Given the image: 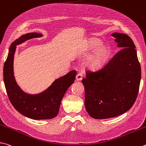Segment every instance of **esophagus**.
I'll use <instances>...</instances> for the list:
<instances>
[{
	"label": "esophagus",
	"mask_w": 146,
	"mask_h": 146,
	"mask_svg": "<svg viewBox=\"0 0 146 146\" xmlns=\"http://www.w3.org/2000/svg\"><path fill=\"white\" fill-rule=\"evenodd\" d=\"M76 80H78V81L82 80V73L77 74V75H76Z\"/></svg>",
	"instance_id": "34e87169"
}]
</instances>
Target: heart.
<instances>
[{
    "label": "heart",
    "mask_w": 146,
    "mask_h": 146,
    "mask_svg": "<svg viewBox=\"0 0 146 146\" xmlns=\"http://www.w3.org/2000/svg\"><path fill=\"white\" fill-rule=\"evenodd\" d=\"M102 44V41L96 38H90L87 41V50L95 49L87 58L86 62L89 67L92 68L101 67L109 56L110 53L109 46Z\"/></svg>",
    "instance_id": "1"
}]
</instances>
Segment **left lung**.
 <instances>
[{
  "label": "left lung",
  "mask_w": 146,
  "mask_h": 146,
  "mask_svg": "<svg viewBox=\"0 0 146 146\" xmlns=\"http://www.w3.org/2000/svg\"><path fill=\"white\" fill-rule=\"evenodd\" d=\"M112 36L121 50L102 69L87 71L82 80L86 110L97 119L127 112L133 105L139 89L141 67L133 41L125 34L114 33Z\"/></svg>",
  "instance_id": "8db88e82"
}]
</instances>
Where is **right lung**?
Returning a JSON list of instances; mask_svg holds the SVG:
<instances>
[{
  "mask_svg": "<svg viewBox=\"0 0 146 146\" xmlns=\"http://www.w3.org/2000/svg\"><path fill=\"white\" fill-rule=\"evenodd\" d=\"M42 36L43 34L37 33H27L13 41L9 47L3 70L5 87L11 104L22 115L36 120L50 119L56 117L62 98L70 86L74 83L76 75L75 70L71 71L55 80L51 86L38 94H31L22 91L16 82L13 70L17 45L28 39Z\"/></svg>",
  "mask_w": 146,
  "mask_h": 146,
  "instance_id": "add662e5",
  "label": "right lung"
}]
</instances>
